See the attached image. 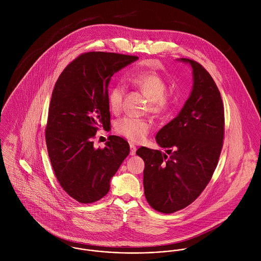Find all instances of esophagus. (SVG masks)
<instances>
[{
	"instance_id": "1",
	"label": "esophagus",
	"mask_w": 261,
	"mask_h": 261,
	"mask_svg": "<svg viewBox=\"0 0 261 261\" xmlns=\"http://www.w3.org/2000/svg\"><path fill=\"white\" fill-rule=\"evenodd\" d=\"M129 148H130V154H132V155H135V154H136V151H137V147L135 146V144L130 143V144H129Z\"/></svg>"
}]
</instances>
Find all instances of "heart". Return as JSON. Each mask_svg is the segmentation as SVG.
<instances>
[{
	"label": "heart",
	"mask_w": 261,
	"mask_h": 261,
	"mask_svg": "<svg viewBox=\"0 0 261 261\" xmlns=\"http://www.w3.org/2000/svg\"><path fill=\"white\" fill-rule=\"evenodd\" d=\"M126 81L148 97L149 105L147 110L154 115H165L172 110L174 105L173 97L166 92L168 83L159 72L137 69L126 76ZM123 96L124 86L121 83L114 84L110 89L108 101L112 112L116 113L120 111ZM114 129L127 140L139 143L147 138L150 129V122L146 118L124 116L116 120Z\"/></svg>",
	"instance_id": "1"
}]
</instances>
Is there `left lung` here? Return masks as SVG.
<instances>
[{
	"label": "left lung",
	"instance_id": "8db88e82",
	"mask_svg": "<svg viewBox=\"0 0 261 261\" xmlns=\"http://www.w3.org/2000/svg\"><path fill=\"white\" fill-rule=\"evenodd\" d=\"M193 69V88L179 114L155 136L161 148L137 150L145 162L144 189L150 207L170 214L194 202L210 182L224 139V106L209 72L181 58Z\"/></svg>",
	"mask_w": 261,
	"mask_h": 261
}]
</instances>
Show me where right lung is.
<instances>
[{"label": "right lung", "mask_w": 261, "mask_h": 261, "mask_svg": "<svg viewBox=\"0 0 261 261\" xmlns=\"http://www.w3.org/2000/svg\"><path fill=\"white\" fill-rule=\"evenodd\" d=\"M138 56L87 52L58 77L49 106L45 138L54 174L76 201L93 203L110 191L111 179L129 153L128 143L111 136L105 149H95L96 132L111 125L108 101L112 75Z\"/></svg>", "instance_id": "right-lung-1"}]
</instances>
